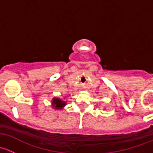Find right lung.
<instances>
[{"label": "right lung", "mask_w": 153, "mask_h": 153, "mask_svg": "<svg viewBox=\"0 0 153 153\" xmlns=\"http://www.w3.org/2000/svg\"><path fill=\"white\" fill-rule=\"evenodd\" d=\"M65 98L61 99L60 98H53L52 100V107L55 110L64 109V107L67 105V101H65Z\"/></svg>", "instance_id": "1"}]
</instances>
